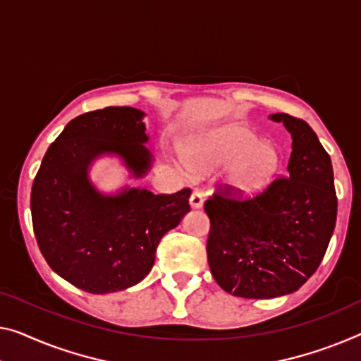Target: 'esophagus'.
<instances>
[{"mask_svg": "<svg viewBox=\"0 0 361 361\" xmlns=\"http://www.w3.org/2000/svg\"><path fill=\"white\" fill-rule=\"evenodd\" d=\"M190 204L191 207H201L202 206V192L195 188V190L191 191V196H190Z\"/></svg>", "mask_w": 361, "mask_h": 361, "instance_id": "obj_1", "label": "esophagus"}]
</instances>
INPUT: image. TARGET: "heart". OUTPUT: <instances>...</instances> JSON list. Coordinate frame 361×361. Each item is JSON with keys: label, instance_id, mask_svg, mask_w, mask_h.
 I'll use <instances>...</instances> for the list:
<instances>
[{"label": "heart", "instance_id": "b5f03b06", "mask_svg": "<svg viewBox=\"0 0 361 361\" xmlns=\"http://www.w3.org/2000/svg\"><path fill=\"white\" fill-rule=\"evenodd\" d=\"M257 141L259 136L243 125L217 126L192 137L186 157L196 169H215L233 161L230 181L241 191H251L266 183L279 165L277 149Z\"/></svg>", "mask_w": 361, "mask_h": 361}]
</instances>
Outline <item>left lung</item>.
<instances>
[{
    "mask_svg": "<svg viewBox=\"0 0 361 361\" xmlns=\"http://www.w3.org/2000/svg\"><path fill=\"white\" fill-rule=\"evenodd\" d=\"M292 133L288 171L261 191L219 185L204 201L207 262L225 292L274 298L298 290L319 267L337 217L329 154L301 118L276 113Z\"/></svg>",
    "mask_w": 361,
    "mask_h": 361,
    "instance_id": "obj_1",
    "label": "left lung"
}]
</instances>
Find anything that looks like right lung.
I'll use <instances>...</instances> for the list:
<instances>
[{
	"label": "right lung",
	"mask_w": 361,
	"mask_h": 361,
	"mask_svg": "<svg viewBox=\"0 0 361 361\" xmlns=\"http://www.w3.org/2000/svg\"><path fill=\"white\" fill-rule=\"evenodd\" d=\"M142 116L131 106L76 116L48 147L32 185V225L42 256L84 292L110 293L141 282L159 241L190 211V188L105 197L89 183L90 162L105 152L121 155L136 176L146 173L150 154Z\"/></svg>",
	"instance_id": "add662e5"
}]
</instances>
